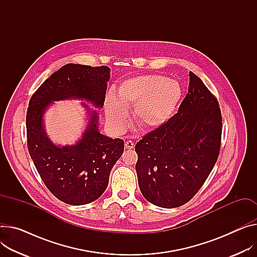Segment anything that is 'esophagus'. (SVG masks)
I'll use <instances>...</instances> for the list:
<instances>
[{
    "mask_svg": "<svg viewBox=\"0 0 257 257\" xmlns=\"http://www.w3.org/2000/svg\"><path fill=\"white\" fill-rule=\"evenodd\" d=\"M134 146H135V145H134V143H133L132 141H126V142H125V148H126V149H133Z\"/></svg>",
    "mask_w": 257,
    "mask_h": 257,
    "instance_id": "esophagus-1",
    "label": "esophagus"
}]
</instances>
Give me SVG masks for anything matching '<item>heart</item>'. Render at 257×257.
I'll return each instance as SVG.
<instances>
[{
  "mask_svg": "<svg viewBox=\"0 0 257 257\" xmlns=\"http://www.w3.org/2000/svg\"><path fill=\"white\" fill-rule=\"evenodd\" d=\"M180 84L164 75L150 74L127 79L117 88V97L110 93L105 101L110 125L122 131L127 111L132 108L135 123L143 131L164 125L173 116L181 98Z\"/></svg>",
  "mask_w": 257,
  "mask_h": 257,
  "instance_id": "1",
  "label": "heart"
}]
</instances>
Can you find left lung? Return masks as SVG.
<instances>
[{"label":"left lung","mask_w":257,"mask_h":257,"mask_svg":"<svg viewBox=\"0 0 257 257\" xmlns=\"http://www.w3.org/2000/svg\"><path fill=\"white\" fill-rule=\"evenodd\" d=\"M221 111L200 77L189 72L188 92L178 112L136 144V171L145 199L162 208L189 202L220 150Z\"/></svg>","instance_id":"left-lung-1"}]
</instances>
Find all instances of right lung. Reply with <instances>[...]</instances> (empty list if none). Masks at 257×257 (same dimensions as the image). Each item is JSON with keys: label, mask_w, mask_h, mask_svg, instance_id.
Wrapping results in <instances>:
<instances>
[{"label": "right lung", "mask_w": 257, "mask_h": 257, "mask_svg": "<svg viewBox=\"0 0 257 257\" xmlns=\"http://www.w3.org/2000/svg\"><path fill=\"white\" fill-rule=\"evenodd\" d=\"M110 68L67 64L54 72L32 95L27 112L28 149L46 187L58 200L74 206L100 197L110 172L123 153L122 139H112L97 128L98 114L82 103L88 122L73 145H56L44 130L43 117L53 102L82 100L103 108Z\"/></svg>", "instance_id": "right-lung-1"}]
</instances>
